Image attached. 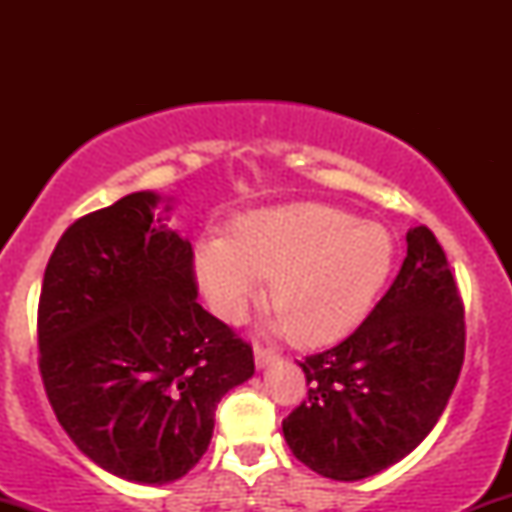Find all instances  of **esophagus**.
I'll return each instance as SVG.
<instances>
[{
	"instance_id": "1",
	"label": "esophagus",
	"mask_w": 512,
	"mask_h": 512,
	"mask_svg": "<svg viewBox=\"0 0 512 512\" xmlns=\"http://www.w3.org/2000/svg\"><path fill=\"white\" fill-rule=\"evenodd\" d=\"M272 361H276V354L272 349H264V346H260L257 344L255 346V366L257 368H264V366H269V363Z\"/></svg>"
}]
</instances>
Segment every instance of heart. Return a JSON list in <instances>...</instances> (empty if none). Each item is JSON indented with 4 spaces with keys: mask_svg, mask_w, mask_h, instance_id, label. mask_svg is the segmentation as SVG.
Here are the masks:
<instances>
[{
    "mask_svg": "<svg viewBox=\"0 0 512 512\" xmlns=\"http://www.w3.org/2000/svg\"><path fill=\"white\" fill-rule=\"evenodd\" d=\"M395 238L385 226L351 211L296 204L257 211L231 238L197 250L199 286L214 313L240 322L272 279L279 330L298 344H327L356 330L395 267Z\"/></svg>",
    "mask_w": 512,
    "mask_h": 512,
    "instance_id": "heart-1",
    "label": "heart"
}]
</instances>
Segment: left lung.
Wrapping results in <instances>:
<instances>
[{"instance_id":"8db88e82","label":"left lung","mask_w":512,"mask_h":512,"mask_svg":"<svg viewBox=\"0 0 512 512\" xmlns=\"http://www.w3.org/2000/svg\"><path fill=\"white\" fill-rule=\"evenodd\" d=\"M464 305L428 226L407 233L397 279L354 334L298 361L308 399L284 419L305 467L334 481L373 477L438 424L464 361Z\"/></svg>"}]
</instances>
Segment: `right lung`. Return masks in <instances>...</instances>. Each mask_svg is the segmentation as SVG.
<instances>
[{
	"label": "right lung",
	"mask_w": 512,
	"mask_h": 512,
	"mask_svg": "<svg viewBox=\"0 0 512 512\" xmlns=\"http://www.w3.org/2000/svg\"><path fill=\"white\" fill-rule=\"evenodd\" d=\"M134 192L76 219L38 301V368L69 438L139 484L185 477L216 404L255 373L252 346L197 303L195 252Z\"/></svg>",
	"instance_id": "obj_1"
}]
</instances>
